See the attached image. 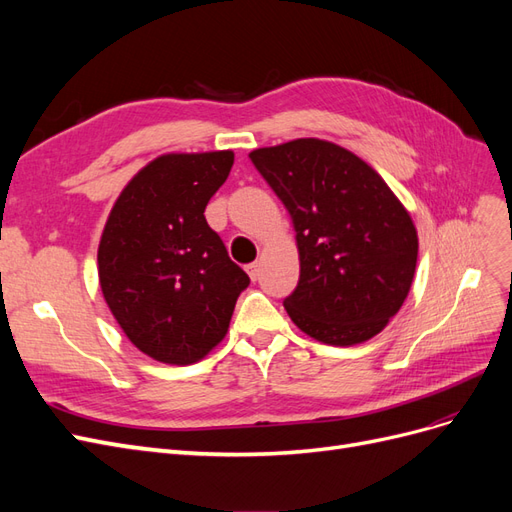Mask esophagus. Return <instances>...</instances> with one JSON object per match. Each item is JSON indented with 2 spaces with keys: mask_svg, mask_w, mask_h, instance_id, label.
<instances>
[{
  "mask_svg": "<svg viewBox=\"0 0 512 512\" xmlns=\"http://www.w3.org/2000/svg\"><path fill=\"white\" fill-rule=\"evenodd\" d=\"M245 271H247V275H250L252 282H256L258 277H260V265H258V262H252V265H247Z\"/></svg>",
  "mask_w": 512,
  "mask_h": 512,
  "instance_id": "34e87169",
  "label": "esophagus"
}]
</instances>
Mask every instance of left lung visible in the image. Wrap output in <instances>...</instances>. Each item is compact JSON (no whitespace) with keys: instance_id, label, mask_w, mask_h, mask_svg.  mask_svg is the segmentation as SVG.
<instances>
[{"instance_id":"8db88e82","label":"left lung","mask_w":512,"mask_h":512,"mask_svg":"<svg viewBox=\"0 0 512 512\" xmlns=\"http://www.w3.org/2000/svg\"><path fill=\"white\" fill-rule=\"evenodd\" d=\"M297 232L301 275L284 299L309 337L354 346L404 305L418 256L410 213L374 168L320 138L250 153Z\"/></svg>"}]
</instances>
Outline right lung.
Segmentation results:
<instances>
[{"mask_svg":"<svg viewBox=\"0 0 512 512\" xmlns=\"http://www.w3.org/2000/svg\"><path fill=\"white\" fill-rule=\"evenodd\" d=\"M235 153H166L123 188L108 215L98 275L106 305L130 342L170 365L218 346L250 286L207 220Z\"/></svg>","mask_w":512,"mask_h":512,"instance_id":"1","label":"right lung"}]
</instances>
